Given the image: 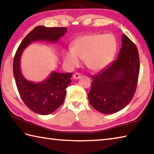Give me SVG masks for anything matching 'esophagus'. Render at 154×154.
I'll use <instances>...</instances> for the list:
<instances>
[{
	"label": "esophagus",
	"mask_w": 154,
	"mask_h": 154,
	"mask_svg": "<svg viewBox=\"0 0 154 154\" xmlns=\"http://www.w3.org/2000/svg\"><path fill=\"white\" fill-rule=\"evenodd\" d=\"M80 76H81V74H80V73H79V72L75 73L74 75H73V77H74V79H80Z\"/></svg>",
	"instance_id": "1"
}]
</instances>
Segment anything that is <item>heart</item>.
Here are the masks:
<instances>
[{"instance_id": "b5f03b06", "label": "heart", "mask_w": 154, "mask_h": 154, "mask_svg": "<svg viewBox=\"0 0 154 154\" xmlns=\"http://www.w3.org/2000/svg\"><path fill=\"white\" fill-rule=\"evenodd\" d=\"M117 49V40L113 34L87 35L74 41L72 49L64 54V60L74 67L80 64V57L89 69L98 71L112 62Z\"/></svg>"}]
</instances>
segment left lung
I'll return each instance as SVG.
<instances>
[{"instance_id":"left-lung-1","label":"left lung","mask_w":154,"mask_h":154,"mask_svg":"<svg viewBox=\"0 0 154 154\" xmlns=\"http://www.w3.org/2000/svg\"><path fill=\"white\" fill-rule=\"evenodd\" d=\"M122 47L117 60L96 75H91L90 105L105 114L119 112L134 96L140 72L138 49L126 35L122 36Z\"/></svg>"}]
</instances>
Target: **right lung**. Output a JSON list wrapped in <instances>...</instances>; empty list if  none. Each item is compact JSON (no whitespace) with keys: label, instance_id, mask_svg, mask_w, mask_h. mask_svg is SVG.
<instances>
[{"label":"right lung","instance_id":"1","mask_svg":"<svg viewBox=\"0 0 154 154\" xmlns=\"http://www.w3.org/2000/svg\"><path fill=\"white\" fill-rule=\"evenodd\" d=\"M66 32V27L37 26L23 40L14 56L13 72L20 98L28 108L38 114H50L62 105L66 95V89L71 83L70 78L72 73L65 74L54 72L42 82L34 83L28 81L20 71L21 55L32 42H57Z\"/></svg>","mask_w":154,"mask_h":154}]
</instances>
